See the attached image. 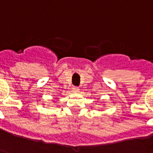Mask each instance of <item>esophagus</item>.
Returning a JSON list of instances; mask_svg holds the SVG:
<instances>
[{
	"label": "esophagus",
	"instance_id": "1",
	"mask_svg": "<svg viewBox=\"0 0 153 153\" xmlns=\"http://www.w3.org/2000/svg\"><path fill=\"white\" fill-rule=\"evenodd\" d=\"M72 92H73L74 93H78L79 92V88H77V87H74L73 88H72Z\"/></svg>",
	"mask_w": 153,
	"mask_h": 153
}]
</instances>
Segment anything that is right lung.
Listing matches in <instances>:
<instances>
[{"label":"right lung","mask_w":153,"mask_h":153,"mask_svg":"<svg viewBox=\"0 0 153 153\" xmlns=\"http://www.w3.org/2000/svg\"><path fill=\"white\" fill-rule=\"evenodd\" d=\"M53 102H56V101H55V100H54V101H53Z\"/></svg>","instance_id":"obj_1"}]
</instances>
